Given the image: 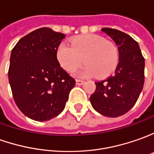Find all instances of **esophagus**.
I'll return each instance as SVG.
<instances>
[{
  "label": "esophagus",
  "instance_id": "esophagus-1",
  "mask_svg": "<svg viewBox=\"0 0 154 154\" xmlns=\"http://www.w3.org/2000/svg\"><path fill=\"white\" fill-rule=\"evenodd\" d=\"M83 82H84V81H83V80H81V79H77V80H76L77 85H82Z\"/></svg>",
  "mask_w": 154,
  "mask_h": 154
}]
</instances>
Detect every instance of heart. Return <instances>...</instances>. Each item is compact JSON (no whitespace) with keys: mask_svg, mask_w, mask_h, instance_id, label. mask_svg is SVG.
<instances>
[{"mask_svg":"<svg viewBox=\"0 0 154 154\" xmlns=\"http://www.w3.org/2000/svg\"><path fill=\"white\" fill-rule=\"evenodd\" d=\"M85 66L77 76L106 77L115 70L119 64V49L113 42L95 35L78 36L71 41V46L62 43L57 49V60L66 72H73L82 63Z\"/></svg>","mask_w":154,"mask_h":154,"instance_id":"b5f03b06","label":"heart"}]
</instances>
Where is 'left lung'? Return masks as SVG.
Instances as JSON below:
<instances>
[{"label":"left lung","mask_w":154,"mask_h":154,"mask_svg":"<svg viewBox=\"0 0 154 154\" xmlns=\"http://www.w3.org/2000/svg\"><path fill=\"white\" fill-rule=\"evenodd\" d=\"M118 46L119 62L113 75L95 82L90 96L94 109L103 116L117 118L134 106L144 84L145 60L138 42L118 29L103 28Z\"/></svg>","instance_id":"left-lung-1"}]
</instances>
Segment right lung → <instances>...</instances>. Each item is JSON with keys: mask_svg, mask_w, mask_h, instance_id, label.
<instances>
[{"mask_svg": "<svg viewBox=\"0 0 154 154\" xmlns=\"http://www.w3.org/2000/svg\"><path fill=\"white\" fill-rule=\"evenodd\" d=\"M66 35L40 28L24 35L11 53L8 79L14 101L28 118L48 121L66 106L76 81L57 60Z\"/></svg>", "mask_w": 154, "mask_h": 154, "instance_id": "add662e5", "label": "right lung"}]
</instances>
